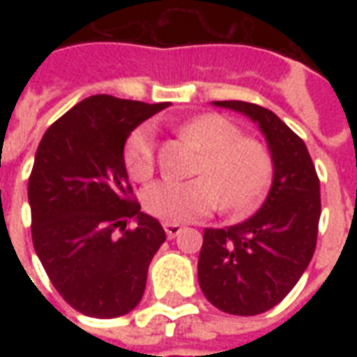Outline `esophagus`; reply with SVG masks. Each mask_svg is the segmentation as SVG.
Segmentation results:
<instances>
[{
  "instance_id": "obj_1",
  "label": "esophagus",
  "mask_w": 357,
  "mask_h": 357,
  "mask_svg": "<svg viewBox=\"0 0 357 357\" xmlns=\"http://www.w3.org/2000/svg\"><path fill=\"white\" fill-rule=\"evenodd\" d=\"M181 225L179 224H164V231H166V235H168V239H174L176 235H179L181 233Z\"/></svg>"
}]
</instances>
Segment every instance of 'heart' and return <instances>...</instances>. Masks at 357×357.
<instances>
[{"instance_id": "1", "label": "heart", "mask_w": 357, "mask_h": 357, "mask_svg": "<svg viewBox=\"0 0 357 357\" xmlns=\"http://www.w3.org/2000/svg\"><path fill=\"white\" fill-rule=\"evenodd\" d=\"M181 133L202 151L197 166L201 178L164 179L143 193V206L166 224H183L206 216L224 202L227 210H247L264 193L271 176L268 149L243 133L229 118L201 114L187 120ZM124 164L135 181L153 176L156 164L155 128L139 126L128 137Z\"/></svg>"}]
</instances>
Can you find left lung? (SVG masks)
Returning a JSON list of instances; mask_svg holds the SVG:
<instances>
[{"instance_id": "8db88e82", "label": "left lung", "mask_w": 357, "mask_h": 357, "mask_svg": "<svg viewBox=\"0 0 357 357\" xmlns=\"http://www.w3.org/2000/svg\"><path fill=\"white\" fill-rule=\"evenodd\" d=\"M237 110L266 135L273 181L255 216L225 229H204L199 284L210 304L233 315H256L292 291L315 250L321 216L319 178L306 143L260 105L214 101Z\"/></svg>"}]
</instances>
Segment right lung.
Here are the masks:
<instances>
[{
	"label": "right lung",
	"mask_w": 357,
	"mask_h": 357,
	"mask_svg": "<svg viewBox=\"0 0 357 357\" xmlns=\"http://www.w3.org/2000/svg\"><path fill=\"white\" fill-rule=\"evenodd\" d=\"M166 107L91 95L51 124L38 145L28 179L36 255L80 314L120 317L145 292L149 264L166 233L133 199L124 145ZM130 219L136 225L126 230Z\"/></svg>",
	"instance_id": "obj_1"
}]
</instances>
